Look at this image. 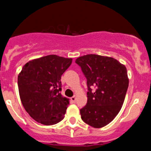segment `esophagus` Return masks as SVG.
Returning a JSON list of instances; mask_svg holds the SVG:
<instances>
[{
  "label": "esophagus",
  "instance_id": "1",
  "mask_svg": "<svg viewBox=\"0 0 151 151\" xmlns=\"http://www.w3.org/2000/svg\"><path fill=\"white\" fill-rule=\"evenodd\" d=\"M71 101L73 103H75L76 102V96H73V97H71Z\"/></svg>",
  "mask_w": 151,
  "mask_h": 151
}]
</instances>
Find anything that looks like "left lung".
I'll return each instance as SVG.
<instances>
[{"instance_id": "1", "label": "left lung", "mask_w": 151, "mask_h": 151, "mask_svg": "<svg viewBox=\"0 0 151 151\" xmlns=\"http://www.w3.org/2000/svg\"><path fill=\"white\" fill-rule=\"evenodd\" d=\"M76 63L87 78L88 102L80 110L81 118L94 128L111 122L120 111L129 87L127 69L113 57L88 54ZM94 87L95 92H92Z\"/></svg>"}]
</instances>
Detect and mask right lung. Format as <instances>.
Returning <instances> with one entry per match:
<instances>
[{"mask_svg":"<svg viewBox=\"0 0 151 151\" xmlns=\"http://www.w3.org/2000/svg\"><path fill=\"white\" fill-rule=\"evenodd\" d=\"M73 59L47 55L30 60L18 76L19 97L33 119L45 125L58 123L64 118L69 104L63 97L61 76Z\"/></svg>","mask_w":151,"mask_h":151,"instance_id":"obj_1","label":"right lung"}]
</instances>
